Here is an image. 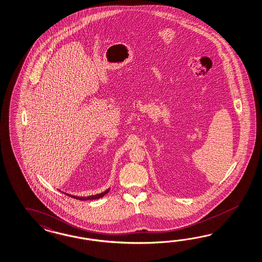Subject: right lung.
Segmentation results:
<instances>
[{"mask_svg": "<svg viewBox=\"0 0 262 262\" xmlns=\"http://www.w3.org/2000/svg\"><path fill=\"white\" fill-rule=\"evenodd\" d=\"M110 191V189H107L106 191H103V192H101L99 194H95V195H90V196H86V198H80V196H74V195H71V194H68V193H66V194H68V195H71L72 198H76V199H79V200H92V199H98V198H103L106 193H107Z\"/></svg>", "mask_w": 262, "mask_h": 262, "instance_id": "right-lung-1", "label": "right lung"}]
</instances>
